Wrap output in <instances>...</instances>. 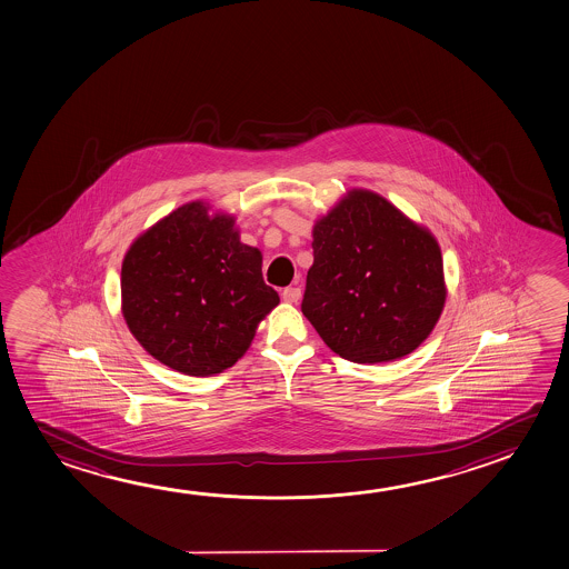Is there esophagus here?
Wrapping results in <instances>:
<instances>
[{
  "label": "esophagus",
  "instance_id": "34e87169",
  "mask_svg": "<svg viewBox=\"0 0 569 569\" xmlns=\"http://www.w3.org/2000/svg\"><path fill=\"white\" fill-rule=\"evenodd\" d=\"M281 297H283V301H288V303H297V301L301 299V289L286 288L281 291Z\"/></svg>",
  "mask_w": 569,
  "mask_h": 569
}]
</instances>
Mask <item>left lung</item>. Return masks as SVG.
<instances>
[{"instance_id": "left-lung-1", "label": "left lung", "mask_w": 569, "mask_h": 569, "mask_svg": "<svg viewBox=\"0 0 569 569\" xmlns=\"http://www.w3.org/2000/svg\"><path fill=\"white\" fill-rule=\"evenodd\" d=\"M445 301L437 240L388 199L350 191L315 224L301 311L340 358L381 363L411 355Z\"/></svg>"}]
</instances>
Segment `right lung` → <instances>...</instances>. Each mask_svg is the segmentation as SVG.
Wrapping results in <instances>:
<instances>
[{
	"label": "right lung",
	"mask_w": 569,
	"mask_h": 569,
	"mask_svg": "<svg viewBox=\"0 0 569 569\" xmlns=\"http://www.w3.org/2000/svg\"><path fill=\"white\" fill-rule=\"evenodd\" d=\"M123 317L142 348L172 370L207 378L234 366L280 303L229 214L201 201L176 209L132 242L121 268Z\"/></svg>",
	"instance_id": "right-lung-1"
}]
</instances>
